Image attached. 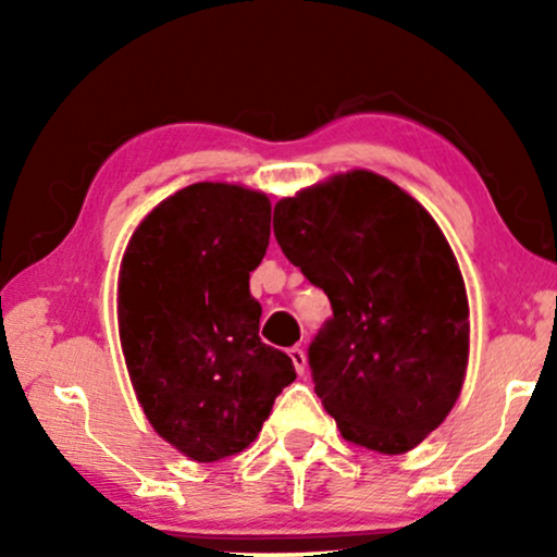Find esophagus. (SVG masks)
<instances>
[{
    "mask_svg": "<svg viewBox=\"0 0 557 557\" xmlns=\"http://www.w3.org/2000/svg\"><path fill=\"white\" fill-rule=\"evenodd\" d=\"M288 357H292L296 372L304 375V370H307V352H304L301 347H292V349H288Z\"/></svg>",
    "mask_w": 557,
    "mask_h": 557,
    "instance_id": "34e87169",
    "label": "esophagus"
}]
</instances>
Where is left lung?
<instances>
[{"label":"left lung","instance_id":"8db88e82","mask_svg":"<svg viewBox=\"0 0 557 557\" xmlns=\"http://www.w3.org/2000/svg\"><path fill=\"white\" fill-rule=\"evenodd\" d=\"M273 235L330 296L309 345L326 413L357 446L410 451L444 423L469 362L467 288L436 220L391 180L352 170L278 200Z\"/></svg>","mask_w":557,"mask_h":557}]
</instances>
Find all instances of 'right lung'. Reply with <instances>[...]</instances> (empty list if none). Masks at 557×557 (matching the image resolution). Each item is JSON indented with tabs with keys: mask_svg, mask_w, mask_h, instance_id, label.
I'll return each instance as SVG.
<instances>
[{
	"mask_svg": "<svg viewBox=\"0 0 557 557\" xmlns=\"http://www.w3.org/2000/svg\"><path fill=\"white\" fill-rule=\"evenodd\" d=\"M269 238L263 193L197 182L141 220L121 261L119 334L136 398L151 429L195 461L253 444L296 380L292 357L258 337L248 281Z\"/></svg>",
	"mask_w": 557,
	"mask_h": 557,
	"instance_id": "obj_1",
	"label": "right lung"
}]
</instances>
